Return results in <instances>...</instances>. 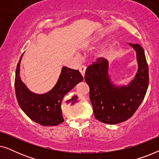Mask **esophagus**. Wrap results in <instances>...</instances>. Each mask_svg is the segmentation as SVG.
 Masks as SVG:
<instances>
[{
    "instance_id": "esophagus-1",
    "label": "esophagus",
    "mask_w": 159,
    "mask_h": 159,
    "mask_svg": "<svg viewBox=\"0 0 159 159\" xmlns=\"http://www.w3.org/2000/svg\"><path fill=\"white\" fill-rule=\"evenodd\" d=\"M79 70L80 71V73L82 74V75L84 77V73H85V71H86V66H84V65H82V66H80Z\"/></svg>"
}]
</instances>
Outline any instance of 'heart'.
Listing matches in <instances>:
<instances>
[{"mask_svg":"<svg viewBox=\"0 0 159 159\" xmlns=\"http://www.w3.org/2000/svg\"><path fill=\"white\" fill-rule=\"evenodd\" d=\"M99 41H100V39L98 38H95L93 39V40L91 41V43H90V44L88 45V49L94 48L96 46V45H98V44ZM106 50L105 48H102L101 51L98 52V56H100V57H103V56L106 55Z\"/></svg>","mask_w":159,"mask_h":159,"instance_id":"b5f03b06","label":"heart"}]
</instances>
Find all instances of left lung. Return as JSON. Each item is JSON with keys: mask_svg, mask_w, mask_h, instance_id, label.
Returning <instances> with one entry per match:
<instances>
[{"mask_svg": "<svg viewBox=\"0 0 159 159\" xmlns=\"http://www.w3.org/2000/svg\"><path fill=\"white\" fill-rule=\"evenodd\" d=\"M129 45L135 50L138 70L127 86L116 87L108 74V63L98 58L88 66L84 80L90 88V98L97 120L115 125L131 118L144 99L148 87L149 74L144 50L139 44Z\"/></svg>", "mask_w": 159, "mask_h": 159, "instance_id": "1", "label": "left lung"}]
</instances>
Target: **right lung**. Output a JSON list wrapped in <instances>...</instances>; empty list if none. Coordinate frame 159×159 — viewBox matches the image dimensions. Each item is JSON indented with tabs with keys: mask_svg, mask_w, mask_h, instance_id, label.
I'll return each instance as SVG.
<instances>
[{
	"mask_svg": "<svg viewBox=\"0 0 159 159\" xmlns=\"http://www.w3.org/2000/svg\"><path fill=\"white\" fill-rule=\"evenodd\" d=\"M16 66L15 77V92L19 106L27 116L43 126H56L64 121L61 101L64 95L76 84L83 80L78 70L63 67L57 83L49 92L39 95L28 90L19 77L21 57Z\"/></svg>",
	"mask_w": 159,
	"mask_h": 159,
	"instance_id": "right-lung-1",
	"label": "right lung"
}]
</instances>
